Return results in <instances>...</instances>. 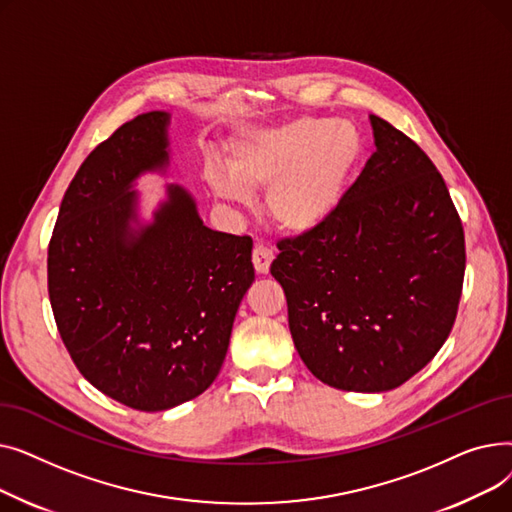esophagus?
Wrapping results in <instances>:
<instances>
[{"instance_id":"obj_1","label":"esophagus","mask_w":512,"mask_h":512,"mask_svg":"<svg viewBox=\"0 0 512 512\" xmlns=\"http://www.w3.org/2000/svg\"><path fill=\"white\" fill-rule=\"evenodd\" d=\"M274 261V251L270 247H265L263 242H259V245H255L253 249V265H255V272L265 276L267 272H270V265Z\"/></svg>"}]
</instances>
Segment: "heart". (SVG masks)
<instances>
[{
  "label": "heart",
  "mask_w": 512,
  "mask_h": 512,
  "mask_svg": "<svg viewBox=\"0 0 512 512\" xmlns=\"http://www.w3.org/2000/svg\"><path fill=\"white\" fill-rule=\"evenodd\" d=\"M363 155L365 143L353 122L303 116L242 134L228 170L209 166L205 182L215 199L242 205L267 188L270 218L286 232L305 234L338 213Z\"/></svg>",
  "instance_id": "heart-1"
}]
</instances>
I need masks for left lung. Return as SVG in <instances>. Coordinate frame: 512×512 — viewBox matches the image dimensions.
<instances>
[{"label":"left lung","instance_id":"obj_1","mask_svg":"<svg viewBox=\"0 0 512 512\" xmlns=\"http://www.w3.org/2000/svg\"><path fill=\"white\" fill-rule=\"evenodd\" d=\"M375 153L334 218L278 242L272 276L307 369L346 392H386L446 342L465 276V234L417 143L369 116Z\"/></svg>","mask_w":512,"mask_h":512}]
</instances>
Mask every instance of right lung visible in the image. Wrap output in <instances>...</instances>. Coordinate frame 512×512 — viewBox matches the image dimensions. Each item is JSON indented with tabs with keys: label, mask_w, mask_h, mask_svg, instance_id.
<instances>
[{
	"label": "right lung",
	"mask_w": 512,
	"mask_h": 512,
	"mask_svg": "<svg viewBox=\"0 0 512 512\" xmlns=\"http://www.w3.org/2000/svg\"><path fill=\"white\" fill-rule=\"evenodd\" d=\"M170 114L122 124L78 168L47 253L53 317L85 378L122 405L166 411L203 394L255 280L253 240L211 230L195 197L166 184L141 218L143 174L170 168Z\"/></svg>",
	"instance_id": "right-lung-1"
}]
</instances>
